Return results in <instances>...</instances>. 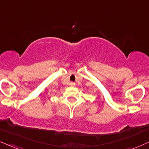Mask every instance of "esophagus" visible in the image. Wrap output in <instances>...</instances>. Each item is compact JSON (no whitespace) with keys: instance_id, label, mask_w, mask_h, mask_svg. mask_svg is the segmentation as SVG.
I'll return each mask as SVG.
<instances>
[{"instance_id":"34e87169","label":"esophagus","mask_w":149,"mask_h":149,"mask_svg":"<svg viewBox=\"0 0 149 149\" xmlns=\"http://www.w3.org/2000/svg\"><path fill=\"white\" fill-rule=\"evenodd\" d=\"M70 85L71 86H75V83H74V82L72 81V82H70Z\"/></svg>"}]
</instances>
